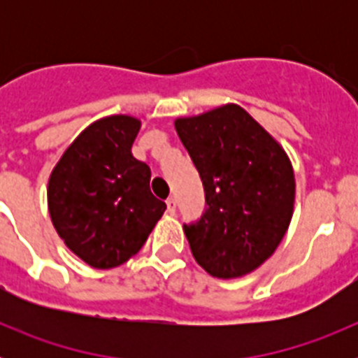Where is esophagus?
<instances>
[{"instance_id": "34e87169", "label": "esophagus", "mask_w": 358, "mask_h": 358, "mask_svg": "<svg viewBox=\"0 0 358 358\" xmlns=\"http://www.w3.org/2000/svg\"><path fill=\"white\" fill-rule=\"evenodd\" d=\"M176 208H177L176 199L170 197L169 201H166V210H169V213H170V215H173V213H176Z\"/></svg>"}]
</instances>
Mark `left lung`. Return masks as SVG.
Wrapping results in <instances>:
<instances>
[{"label":"left lung","instance_id":"8db88e82","mask_svg":"<svg viewBox=\"0 0 358 358\" xmlns=\"http://www.w3.org/2000/svg\"><path fill=\"white\" fill-rule=\"evenodd\" d=\"M206 194V210L185 224L195 262L222 280L268 260L294 213L296 179L287 152L236 103L173 122Z\"/></svg>","mask_w":358,"mask_h":358}]
</instances>
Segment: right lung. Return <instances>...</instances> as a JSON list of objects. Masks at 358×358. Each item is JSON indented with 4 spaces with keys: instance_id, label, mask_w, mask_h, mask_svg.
I'll return each instance as SVG.
<instances>
[{
    "instance_id": "add662e5",
    "label": "right lung",
    "mask_w": 358,
    "mask_h": 358,
    "mask_svg": "<svg viewBox=\"0 0 358 358\" xmlns=\"http://www.w3.org/2000/svg\"><path fill=\"white\" fill-rule=\"evenodd\" d=\"M141 122L113 115L66 148L48 179V211L66 248L94 268L125 264L143 248L166 204L150 192V169L132 156Z\"/></svg>"
}]
</instances>
